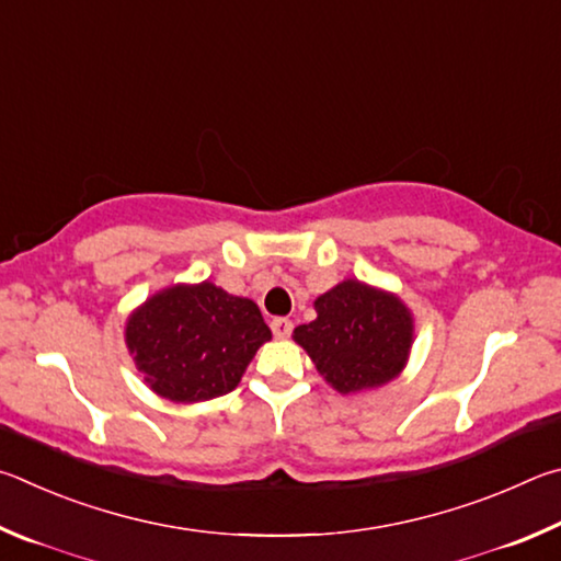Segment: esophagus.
I'll use <instances>...</instances> for the list:
<instances>
[{"label":"esophagus","instance_id":"obj_1","mask_svg":"<svg viewBox=\"0 0 561 561\" xmlns=\"http://www.w3.org/2000/svg\"><path fill=\"white\" fill-rule=\"evenodd\" d=\"M271 330L278 340H286V337H290V332H293V322L288 318H273Z\"/></svg>","mask_w":561,"mask_h":561}]
</instances>
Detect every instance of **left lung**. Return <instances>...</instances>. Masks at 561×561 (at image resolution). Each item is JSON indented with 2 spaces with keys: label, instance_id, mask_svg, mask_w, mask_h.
Listing matches in <instances>:
<instances>
[{
  "label": "left lung",
  "instance_id": "1",
  "mask_svg": "<svg viewBox=\"0 0 561 561\" xmlns=\"http://www.w3.org/2000/svg\"><path fill=\"white\" fill-rule=\"evenodd\" d=\"M312 306L318 318L293 330V340L332 389L359 394L404 371L416 325L397 293L345 278Z\"/></svg>",
  "mask_w": 561,
  "mask_h": 561
}]
</instances>
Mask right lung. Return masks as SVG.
Instances as JSON below:
<instances>
[{"label":"right lung","instance_id":"obj_1","mask_svg":"<svg viewBox=\"0 0 561 561\" xmlns=\"http://www.w3.org/2000/svg\"><path fill=\"white\" fill-rule=\"evenodd\" d=\"M268 340L259 306L211 280L157 290L125 320V345L145 385L174 404L229 394Z\"/></svg>","mask_w":561,"mask_h":561}]
</instances>
